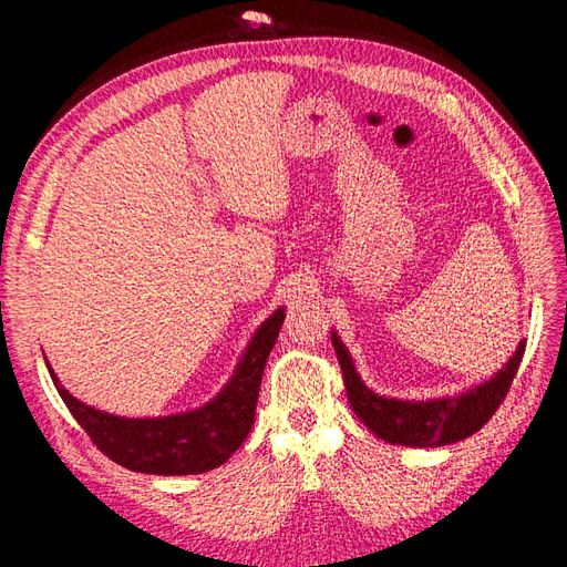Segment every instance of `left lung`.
Masks as SVG:
<instances>
[{"mask_svg": "<svg viewBox=\"0 0 567 567\" xmlns=\"http://www.w3.org/2000/svg\"><path fill=\"white\" fill-rule=\"evenodd\" d=\"M331 340L346 379L350 406L359 421L373 435L404 447H444L477 433L504 402L525 354V340H520L513 357L489 381L466 392L435 400H398L373 392L359 379L350 350L342 346L336 331H331Z\"/></svg>", "mask_w": 567, "mask_h": 567, "instance_id": "left-lung-1", "label": "left lung"}]
</instances>
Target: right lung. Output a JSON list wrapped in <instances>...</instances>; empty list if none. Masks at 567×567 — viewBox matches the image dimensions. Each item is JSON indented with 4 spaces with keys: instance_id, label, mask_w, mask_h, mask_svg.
I'll return each instance as SVG.
<instances>
[{
    "instance_id": "1",
    "label": "right lung",
    "mask_w": 567,
    "mask_h": 567,
    "mask_svg": "<svg viewBox=\"0 0 567 567\" xmlns=\"http://www.w3.org/2000/svg\"><path fill=\"white\" fill-rule=\"evenodd\" d=\"M284 307L260 323L229 383L198 409L161 419H125L75 400L54 369L61 400L96 447L120 466L148 475H196L221 466L248 437L267 357L279 338Z\"/></svg>"
}]
</instances>
